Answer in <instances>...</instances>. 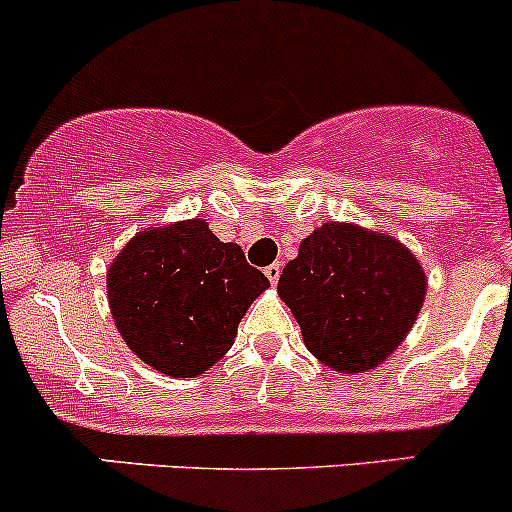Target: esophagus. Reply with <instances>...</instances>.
<instances>
[{
	"label": "esophagus",
	"mask_w": 512,
	"mask_h": 512,
	"mask_svg": "<svg viewBox=\"0 0 512 512\" xmlns=\"http://www.w3.org/2000/svg\"><path fill=\"white\" fill-rule=\"evenodd\" d=\"M279 274H282V265H279V262H274V265L265 267V277H267L272 284L279 282Z\"/></svg>",
	"instance_id": "esophagus-1"
}]
</instances>
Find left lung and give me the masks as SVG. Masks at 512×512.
Instances as JSON below:
<instances>
[{
	"label": "left lung",
	"mask_w": 512,
	"mask_h": 512,
	"mask_svg": "<svg viewBox=\"0 0 512 512\" xmlns=\"http://www.w3.org/2000/svg\"><path fill=\"white\" fill-rule=\"evenodd\" d=\"M428 277L398 238L330 221L301 240L277 294L308 352L340 374L379 367L411 333Z\"/></svg>",
	"instance_id": "obj_1"
}]
</instances>
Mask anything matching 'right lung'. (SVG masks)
<instances>
[{
  "mask_svg": "<svg viewBox=\"0 0 512 512\" xmlns=\"http://www.w3.org/2000/svg\"><path fill=\"white\" fill-rule=\"evenodd\" d=\"M267 286L243 247L221 243L204 218L140 230L106 269V299L123 342L174 379H194L226 355Z\"/></svg>",
  "mask_w": 512,
  "mask_h": 512,
  "instance_id": "obj_1",
  "label": "right lung"
}]
</instances>
